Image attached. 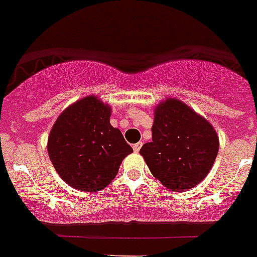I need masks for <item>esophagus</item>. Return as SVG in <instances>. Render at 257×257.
I'll use <instances>...</instances> for the list:
<instances>
[{"mask_svg":"<svg viewBox=\"0 0 257 257\" xmlns=\"http://www.w3.org/2000/svg\"><path fill=\"white\" fill-rule=\"evenodd\" d=\"M140 148H142V143H136V144L133 145L134 152H136V153H138V152L140 151Z\"/></svg>","mask_w":257,"mask_h":257,"instance_id":"esophagus-1","label":"esophagus"}]
</instances>
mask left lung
Instances as JSON below:
<instances>
[{"instance_id": "1", "label": "left lung", "mask_w": 257, "mask_h": 257, "mask_svg": "<svg viewBox=\"0 0 257 257\" xmlns=\"http://www.w3.org/2000/svg\"><path fill=\"white\" fill-rule=\"evenodd\" d=\"M217 152L213 127L176 99L157 106L152 142L140 149L154 178L178 192L196 187L207 176Z\"/></svg>"}]
</instances>
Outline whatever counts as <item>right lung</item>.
Masks as SVG:
<instances>
[{
  "mask_svg": "<svg viewBox=\"0 0 257 257\" xmlns=\"http://www.w3.org/2000/svg\"><path fill=\"white\" fill-rule=\"evenodd\" d=\"M110 108L96 96L83 97L59 115L47 143L50 160L70 187L97 192L117 175L133 148L109 122Z\"/></svg>",
  "mask_w": 257,
  "mask_h": 257,
  "instance_id": "obj_1",
  "label": "right lung"
}]
</instances>
